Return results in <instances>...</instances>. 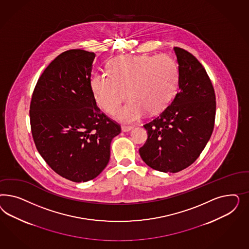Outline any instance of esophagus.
Here are the masks:
<instances>
[{"label":"esophagus","instance_id":"obj_1","mask_svg":"<svg viewBox=\"0 0 249 249\" xmlns=\"http://www.w3.org/2000/svg\"><path fill=\"white\" fill-rule=\"evenodd\" d=\"M132 128H133L132 126H124V125H123V126L121 127V130H122L123 132H128V131H130Z\"/></svg>","mask_w":249,"mask_h":249}]
</instances>
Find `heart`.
Returning a JSON list of instances; mask_svg holds the SVG:
<instances>
[{"label": "heart", "instance_id": "b5f03b06", "mask_svg": "<svg viewBox=\"0 0 249 249\" xmlns=\"http://www.w3.org/2000/svg\"><path fill=\"white\" fill-rule=\"evenodd\" d=\"M109 72L92 75L91 89L97 104L109 114L128 95L130 99L116 113L123 122L140 121L147 111L158 113L174 97L177 68L174 59L164 53L119 56L111 61Z\"/></svg>", "mask_w": 249, "mask_h": 249}]
</instances>
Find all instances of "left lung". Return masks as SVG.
<instances>
[{
	"label": "left lung",
	"instance_id": "left-lung-1",
	"mask_svg": "<svg viewBox=\"0 0 249 249\" xmlns=\"http://www.w3.org/2000/svg\"><path fill=\"white\" fill-rule=\"evenodd\" d=\"M178 91L171 104L144 125L148 139L140 149L144 162L163 173H178L194 163L211 138L215 94L202 64L188 51L174 47Z\"/></svg>",
	"mask_w": 249,
	"mask_h": 249
}]
</instances>
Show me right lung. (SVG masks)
Segmentation results:
<instances>
[{"label": "right lung", "mask_w": 249, "mask_h": 249, "mask_svg": "<svg viewBox=\"0 0 249 249\" xmlns=\"http://www.w3.org/2000/svg\"><path fill=\"white\" fill-rule=\"evenodd\" d=\"M96 54L71 49L53 59L32 96L30 123L38 152L51 169L75 181L96 178L110 157L121 126L98 108L91 89Z\"/></svg>", "instance_id": "add662e5"}]
</instances>
